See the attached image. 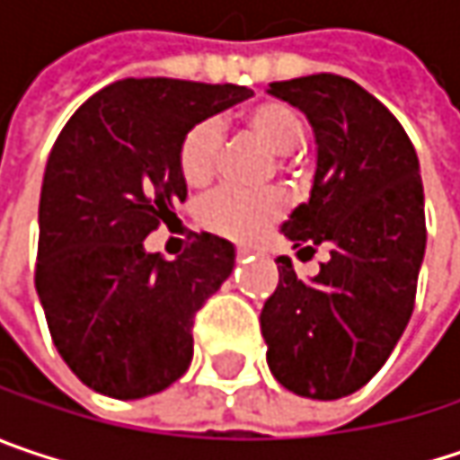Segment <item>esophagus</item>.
I'll use <instances>...</instances> for the list:
<instances>
[{
  "mask_svg": "<svg viewBox=\"0 0 460 460\" xmlns=\"http://www.w3.org/2000/svg\"><path fill=\"white\" fill-rule=\"evenodd\" d=\"M251 251H253V248H246V246H238L235 248V253H238V259H246L248 253H251Z\"/></svg>",
  "mask_w": 460,
  "mask_h": 460,
  "instance_id": "34e87169",
  "label": "esophagus"
}]
</instances>
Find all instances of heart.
<instances>
[{"instance_id":"b5f03b06","label":"heart","mask_w":460,"mask_h":460,"mask_svg":"<svg viewBox=\"0 0 460 460\" xmlns=\"http://www.w3.org/2000/svg\"><path fill=\"white\" fill-rule=\"evenodd\" d=\"M243 119L278 154H290L304 144V119L285 102H259L248 110ZM222 144L225 128L217 117H207L190 125L178 146V167L182 181L193 188H201L212 181ZM285 209L288 199L279 188L243 190L225 185L201 201L199 219L209 233L233 241H253L261 230L278 222Z\"/></svg>"}]
</instances>
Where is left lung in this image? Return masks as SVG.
Returning a JSON list of instances; mask_svg holds the SVG:
<instances>
[{"mask_svg": "<svg viewBox=\"0 0 460 460\" xmlns=\"http://www.w3.org/2000/svg\"><path fill=\"white\" fill-rule=\"evenodd\" d=\"M309 117L316 175L282 233L304 251L330 248L312 282L279 256L261 309L267 364L296 395L335 401L382 369L416 304L427 246L419 159L403 125L356 81L319 73L270 83Z\"/></svg>", "mask_w": 460, "mask_h": 460, "instance_id": "8db88e82", "label": "left lung"}]
</instances>
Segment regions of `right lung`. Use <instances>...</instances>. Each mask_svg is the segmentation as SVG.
Segmentation results:
<instances>
[{"mask_svg":"<svg viewBox=\"0 0 460 460\" xmlns=\"http://www.w3.org/2000/svg\"><path fill=\"white\" fill-rule=\"evenodd\" d=\"M248 96L235 83L128 78L93 93L54 141L33 279L51 341L91 390L144 398L190 367L196 312L230 278L235 248L190 233L170 261L144 241L188 196L185 130Z\"/></svg>","mask_w":460,"mask_h":460,"instance_id":"obj_1","label":"right lung"}]
</instances>
